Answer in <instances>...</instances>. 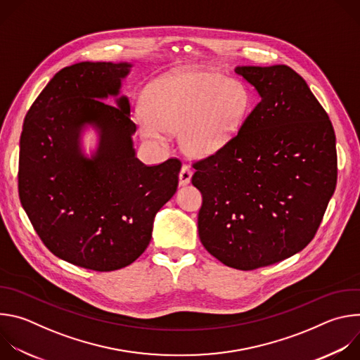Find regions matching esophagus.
Wrapping results in <instances>:
<instances>
[{
	"instance_id": "obj_1",
	"label": "esophagus",
	"mask_w": 360,
	"mask_h": 360,
	"mask_svg": "<svg viewBox=\"0 0 360 360\" xmlns=\"http://www.w3.org/2000/svg\"><path fill=\"white\" fill-rule=\"evenodd\" d=\"M192 169H191V167H188V165H182V168H181V171H179V185L181 186H184V185H188L189 182H191V179H192Z\"/></svg>"
}]
</instances>
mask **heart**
Instances as JSON below:
<instances>
[{
  "label": "heart",
  "instance_id": "obj_1",
  "mask_svg": "<svg viewBox=\"0 0 360 360\" xmlns=\"http://www.w3.org/2000/svg\"><path fill=\"white\" fill-rule=\"evenodd\" d=\"M250 105L249 88L239 79L212 72H175L149 85L136 125L145 139L157 143L167 141V132L179 131L188 153L210 155L236 136Z\"/></svg>",
  "mask_w": 360,
  "mask_h": 360
}]
</instances>
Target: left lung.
Masks as SVG:
<instances>
[{
  "label": "left lung",
  "mask_w": 360,
  "mask_h": 360,
  "mask_svg": "<svg viewBox=\"0 0 360 360\" xmlns=\"http://www.w3.org/2000/svg\"><path fill=\"white\" fill-rule=\"evenodd\" d=\"M261 101L236 136L193 164L202 193L198 232L224 265L252 271L309 243L338 179L332 122L288 65L236 67Z\"/></svg>",
  "instance_id": "obj_1"
}]
</instances>
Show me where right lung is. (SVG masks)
Returning a JSON list of instances; mask_svg holds the SVG:
<instances>
[{
    "mask_svg": "<svg viewBox=\"0 0 360 360\" xmlns=\"http://www.w3.org/2000/svg\"><path fill=\"white\" fill-rule=\"evenodd\" d=\"M128 63H78L54 75L31 105L20 139L18 192L44 245L72 265L110 272L143 253L157 212L178 188L181 161L146 167L134 149L136 125L120 95ZM117 96V107L103 99ZM98 132L91 159L80 148Z\"/></svg>",
    "mask_w": 360,
    "mask_h": 360,
    "instance_id": "add662e5",
    "label": "right lung"
}]
</instances>
